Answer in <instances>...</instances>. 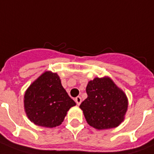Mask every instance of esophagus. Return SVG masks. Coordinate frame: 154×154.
<instances>
[{
	"label": "esophagus",
	"mask_w": 154,
	"mask_h": 154,
	"mask_svg": "<svg viewBox=\"0 0 154 154\" xmlns=\"http://www.w3.org/2000/svg\"><path fill=\"white\" fill-rule=\"evenodd\" d=\"M75 101H76V103H77V105H80L81 103V98L80 97H77L75 98Z\"/></svg>",
	"instance_id": "34e87169"
}]
</instances>
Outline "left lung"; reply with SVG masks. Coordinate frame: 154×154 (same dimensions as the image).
Listing matches in <instances>:
<instances>
[{
	"mask_svg": "<svg viewBox=\"0 0 154 154\" xmlns=\"http://www.w3.org/2000/svg\"><path fill=\"white\" fill-rule=\"evenodd\" d=\"M88 97L81 103L86 121L98 130L118 127L123 121L128 102L124 92L109 77H96L86 87Z\"/></svg>",
	"mask_w": 154,
	"mask_h": 154,
	"instance_id": "1",
	"label": "left lung"
}]
</instances>
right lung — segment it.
Returning <instances> with one entry per match:
<instances>
[{
    "instance_id": "obj_1",
    "label": "right lung",
    "mask_w": 154,
    "mask_h": 154,
    "mask_svg": "<svg viewBox=\"0 0 154 154\" xmlns=\"http://www.w3.org/2000/svg\"><path fill=\"white\" fill-rule=\"evenodd\" d=\"M76 103L62 87L57 73L46 72L30 85L24 95L25 112L35 124L55 127Z\"/></svg>"
}]
</instances>
